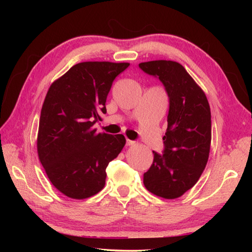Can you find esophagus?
Masks as SVG:
<instances>
[{
	"instance_id": "obj_1",
	"label": "esophagus",
	"mask_w": 252,
	"mask_h": 252,
	"mask_svg": "<svg viewBox=\"0 0 252 252\" xmlns=\"http://www.w3.org/2000/svg\"><path fill=\"white\" fill-rule=\"evenodd\" d=\"M134 144H135V142L132 141V140H129V139L126 140V146L127 147H132V146H134Z\"/></svg>"
}]
</instances>
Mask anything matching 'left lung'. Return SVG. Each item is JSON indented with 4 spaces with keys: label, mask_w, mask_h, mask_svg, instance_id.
Wrapping results in <instances>:
<instances>
[{
    "label": "left lung",
    "mask_w": 252,
    "mask_h": 252,
    "mask_svg": "<svg viewBox=\"0 0 252 252\" xmlns=\"http://www.w3.org/2000/svg\"><path fill=\"white\" fill-rule=\"evenodd\" d=\"M139 67L159 79L169 96L168 129L162 155L143 174L144 187L164 199L191 189L206 168L211 143V112L207 96L180 63L167 60L142 62Z\"/></svg>",
    "instance_id": "obj_1"
}]
</instances>
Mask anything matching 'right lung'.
<instances>
[{"label": "right lung", "mask_w": 252, "mask_h": 252, "mask_svg": "<svg viewBox=\"0 0 252 252\" xmlns=\"http://www.w3.org/2000/svg\"><path fill=\"white\" fill-rule=\"evenodd\" d=\"M129 63L82 62L51 84L42 105L37 155L57 189L87 199L105 185V169L125 147L122 134L96 133L93 126L106 113L114 79Z\"/></svg>", "instance_id": "right-lung-1"}]
</instances>
